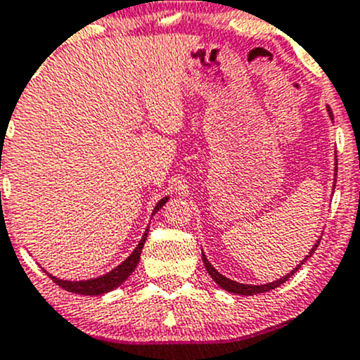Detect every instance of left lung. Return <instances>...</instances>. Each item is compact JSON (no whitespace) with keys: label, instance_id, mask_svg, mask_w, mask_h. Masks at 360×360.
Masks as SVG:
<instances>
[{"label":"left lung","instance_id":"left-lung-1","mask_svg":"<svg viewBox=\"0 0 360 360\" xmlns=\"http://www.w3.org/2000/svg\"><path fill=\"white\" fill-rule=\"evenodd\" d=\"M326 110H328V113H330V117H331V120H333V112H331V108H330V107H326ZM336 172H338V162H335V176H336ZM335 179H336V177H335ZM335 183H336V181H335ZM333 190H335V184H333ZM319 241H321V236H319V240H317L316 243H314V247L309 250V253H307V255H305V259L302 260V262L298 264V266L295 267L293 271H290L288 274H286V276H283V278H279V279H276V281L266 283V285H245V283H238V281H233V279L226 278V276H222L221 272H219L217 269H215L214 266H212V264L209 262V259H207V255H205V253H203V250H202V260H203V266H205L207 272H209V274H210V278L214 279V281L217 283V285L221 286L222 290L229 291V293H236V295H247V297H248V295L266 293V291H271V290L278 288V286H281L283 283H286V281H288V279L291 278V276H293L295 272H297L298 269H300L302 266H304V262H305V260L310 259V257L314 255V252H316L317 247H319Z\"/></svg>","mask_w":360,"mask_h":360}]
</instances>
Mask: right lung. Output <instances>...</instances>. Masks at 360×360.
I'll return each instance as SVG.
<instances>
[{
	"mask_svg": "<svg viewBox=\"0 0 360 360\" xmlns=\"http://www.w3.org/2000/svg\"><path fill=\"white\" fill-rule=\"evenodd\" d=\"M167 202H169V196L158 200L157 205L153 207V212H151V217H153V215L157 214V212L160 210ZM148 228H146L145 234H143L141 240H139V243L136 245V248L131 252V255L127 257L126 260H122V262H120L115 269L108 271L107 274H101V276H98V278H91V279H81V281H69V279H60V278H56V276L50 274L48 271H44V269L43 271L50 276V279H53V283H56L60 288L70 291V293L91 295V297H93V295L108 293V291L119 288V286L122 285L127 278H129L132 272H134L136 267H138L139 257H141V250H143V247H145L146 236H148Z\"/></svg>",
	"mask_w": 360,
	"mask_h": 360,
	"instance_id": "obj_1",
	"label": "right lung"
}]
</instances>
